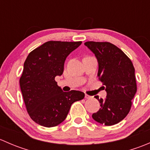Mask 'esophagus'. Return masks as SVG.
<instances>
[{
	"mask_svg": "<svg viewBox=\"0 0 150 150\" xmlns=\"http://www.w3.org/2000/svg\"><path fill=\"white\" fill-rule=\"evenodd\" d=\"M85 98H86V99H92V98H93V96H89V95L86 94L85 95Z\"/></svg>",
	"mask_w": 150,
	"mask_h": 150,
	"instance_id": "1",
	"label": "esophagus"
}]
</instances>
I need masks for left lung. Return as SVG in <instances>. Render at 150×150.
Here are the masks:
<instances>
[{
  "label": "left lung",
  "mask_w": 150,
  "mask_h": 150,
  "mask_svg": "<svg viewBox=\"0 0 150 150\" xmlns=\"http://www.w3.org/2000/svg\"><path fill=\"white\" fill-rule=\"evenodd\" d=\"M85 45L97 59L98 77L107 91L105 99L94 96L99 100L101 108L92 117L105 125L118 123L130 112L131 100L137 92L132 62L121 49L109 42L87 41Z\"/></svg>",
  "instance_id": "left-lung-1"
}]
</instances>
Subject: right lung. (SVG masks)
Returning <instances> with one entry per match:
<instances>
[{"mask_svg": "<svg viewBox=\"0 0 150 150\" xmlns=\"http://www.w3.org/2000/svg\"><path fill=\"white\" fill-rule=\"evenodd\" d=\"M81 43L50 40L28 54L19 84L27 111L36 123L57 126L65 120L72 104L84 98L79 91H62L55 81L62 75L67 57Z\"/></svg>", "mask_w": 150, "mask_h": 150, "instance_id": "add662e5", "label": "right lung"}]
</instances>
